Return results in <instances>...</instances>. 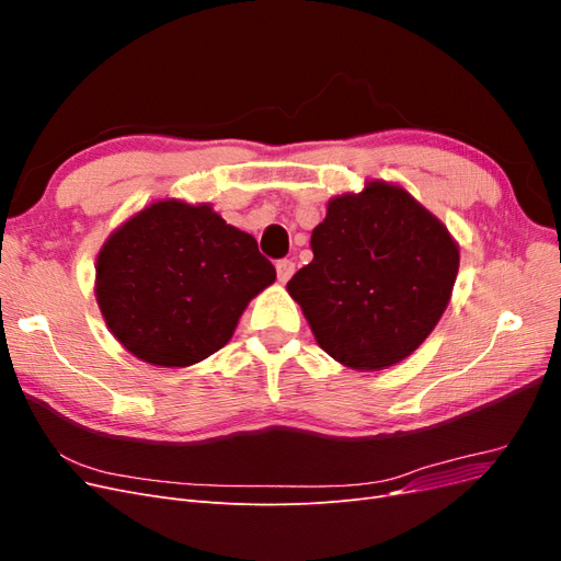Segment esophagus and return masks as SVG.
Instances as JSON below:
<instances>
[{"label":"esophagus","instance_id":"34e87169","mask_svg":"<svg viewBox=\"0 0 561 561\" xmlns=\"http://www.w3.org/2000/svg\"><path fill=\"white\" fill-rule=\"evenodd\" d=\"M276 274H278L280 283H287L295 274V262L293 260H278L276 262Z\"/></svg>","mask_w":561,"mask_h":561}]
</instances>
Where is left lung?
<instances>
[{"label": "left lung", "mask_w": 561, "mask_h": 561, "mask_svg": "<svg viewBox=\"0 0 561 561\" xmlns=\"http://www.w3.org/2000/svg\"><path fill=\"white\" fill-rule=\"evenodd\" d=\"M311 250L287 293L320 348L353 369H386L416 351L443 318L458 271L445 225L383 182L332 198Z\"/></svg>", "instance_id": "obj_1"}]
</instances>
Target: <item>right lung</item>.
I'll list each match as a JSON object with an SVG mask.
<instances>
[{"instance_id":"right-lung-1","label":"right lung","mask_w":561,"mask_h":561,"mask_svg":"<svg viewBox=\"0 0 561 561\" xmlns=\"http://www.w3.org/2000/svg\"><path fill=\"white\" fill-rule=\"evenodd\" d=\"M95 278L107 328L135 358L186 367L229 342L276 268L210 206L159 201L110 236Z\"/></svg>"}]
</instances>
